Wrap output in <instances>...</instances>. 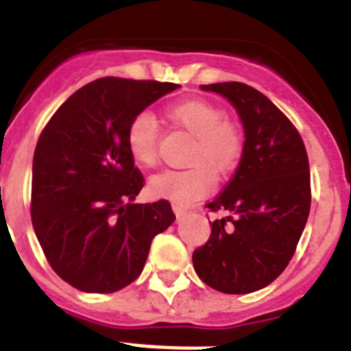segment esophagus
<instances>
[{
  "mask_svg": "<svg viewBox=\"0 0 351 351\" xmlns=\"http://www.w3.org/2000/svg\"><path fill=\"white\" fill-rule=\"evenodd\" d=\"M172 209H173V213H176V216H178V218H182V216L186 214V209H182V207H179V206H172Z\"/></svg>",
  "mask_w": 351,
  "mask_h": 351,
  "instance_id": "1",
  "label": "esophagus"
}]
</instances>
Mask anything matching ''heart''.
<instances>
[{"instance_id": "1", "label": "heart", "mask_w": 351, "mask_h": 351, "mask_svg": "<svg viewBox=\"0 0 351 351\" xmlns=\"http://www.w3.org/2000/svg\"><path fill=\"white\" fill-rule=\"evenodd\" d=\"M167 117L173 125L193 135L188 153V169L163 170L149 179L154 197L188 206L213 188V170L226 176L243 156V132L235 123L223 117L218 105L207 100H186L170 105ZM126 145L133 161L141 167H153L158 160V125L149 112L133 117L126 132Z\"/></svg>"}]
</instances>
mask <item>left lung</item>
Here are the masks:
<instances>
[{
  "instance_id": "1",
  "label": "left lung",
  "mask_w": 351,
  "mask_h": 351,
  "mask_svg": "<svg viewBox=\"0 0 351 351\" xmlns=\"http://www.w3.org/2000/svg\"><path fill=\"white\" fill-rule=\"evenodd\" d=\"M200 89L235 108L246 141L234 178L207 204L228 216L214 219L193 267L214 290L251 293L271 285L295 253L311 207L308 153L295 126L256 89L241 82Z\"/></svg>"
}]
</instances>
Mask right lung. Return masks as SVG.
<instances>
[{"instance_id":"right-lung-1","label":"right lung","mask_w":351,"mask_h":351,"mask_svg":"<svg viewBox=\"0 0 351 351\" xmlns=\"http://www.w3.org/2000/svg\"><path fill=\"white\" fill-rule=\"evenodd\" d=\"M172 82L105 77L56 110L33 156L31 221L51 267L73 288L112 293L137 280L169 200L133 204L144 178L126 145L132 119Z\"/></svg>"}]
</instances>
